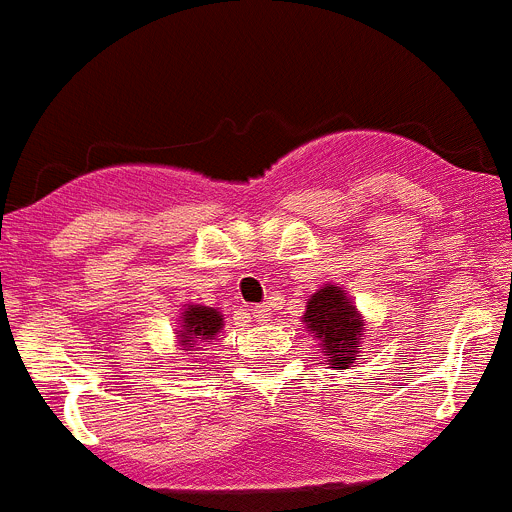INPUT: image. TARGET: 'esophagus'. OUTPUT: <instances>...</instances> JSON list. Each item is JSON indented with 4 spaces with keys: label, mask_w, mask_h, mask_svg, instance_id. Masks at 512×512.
I'll return each instance as SVG.
<instances>
[{
    "label": "esophagus",
    "mask_w": 512,
    "mask_h": 512,
    "mask_svg": "<svg viewBox=\"0 0 512 512\" xmlns=\"http://www.w3.org/2000/svg\"><path fill=\"white\" fill-rule=\"evenodd\" d=\"M251 315H253V320H256V323H266V320L271 318V310H269V305H256L251 310Z\"/></svg>",
    "instance_id": "34e87169"
}]
</instances>
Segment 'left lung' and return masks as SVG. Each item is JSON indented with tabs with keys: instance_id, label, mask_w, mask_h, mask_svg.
Masks as SVG:
<instances>
[{
	"instance_id": "obj_1",
	"label": "left lung",
	"mask_w": 512,
	"mask_h": 512,
	"mask_svg": "<svg viewBox=\"0 0 512 512\" xmlns=\"http://www.w3.org/2000/svg\"><path fill=\"white\" fill-rule=\"evenodd\" d=\"M302 323L320 343L318 351H323L330 369H348L356 364L366 328L359 307L346 289L338 284H323L307 300Z\"/></svg>"
}]
</instances>
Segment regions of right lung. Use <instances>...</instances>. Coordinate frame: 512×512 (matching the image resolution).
<instances>
[{
	"mask_svg": "<svg viewBox=\"0 0 512 512\" xmlns=\"http://www.w3.org/2000/svg\"><path fill=\"white\" fill-rule=\"evenodd\" d=\"M223 325L225 318L217 307L189 302V305L182 307V315H179V323H176V341H179L182 351L192 354L205 343L215 341L223 333Z\"/></svg>",
	"mask_w": 512,
	"mask_h": 512,
	"instance_id": "1",
	"label": "right lung"
}]
</instances>
